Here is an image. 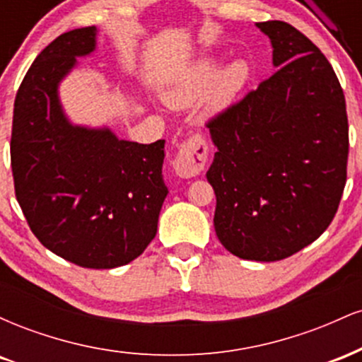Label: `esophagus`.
Masks as SVG:
<instances>
[{
    "label": "esophagus",
    "instance_id": "1",
    "mask_svg": "<svg viewBox=\"0 0 362 362\" xmlns=\"http://www.w3.org/2000/svg\"><path fill=\"white\" fill-rule=\"evenodd\" d=\"M207 143L202 134H192L178 146V155L173 161V170L178 177L192 178L197 177L206 168Z\"/></svg>",
    "mask_w": 362,
    "mask_h": 362
}]
</instances>
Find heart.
Returning a JSON list of instances; mask_svg holds the SVG:
<instances>
[{"label":"heart","instance_id":"b5f03b06","mask_svg":"<svg viewBox=\"0 0 362 362\" xmlns=\"http://www.w3.org/2000/svg\"><path fill=\"white\" fill-rule=\"evenodd\" d=\"M221 62L214 57L194 62L192 66L180 73L165 90V98L175 107L192 105L199 102L211 88V109L221 110L235 100L236 95L247 85L250 69L245 61L231 62L228 68L219 71Z\"/></svg>","mask_w":362,"mask_h":362}]
</instances>
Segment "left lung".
Segmentation results:
<instances>
[{
    "mask_svg": "<svg viewBox=\"0 0 362 362\" xmlns=\"http://www.w3.org/2000/svg\"><path fill=\"white\" fill-rule=\"evenodd\" d=\"M257 27L277 71L207 122L218 151L206 177L223 247L276 262L313 243L337 213L349 124L342 86L317 45L279 20Z\"/></svg>",
    "mask_w": 362,
    "mask_h": 362,
    "instance_id": "1",
    "label": "left lung"
}]
</instances>
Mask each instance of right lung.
I'll return each instance as SVG.
<instances>
[{
	"mask_svg": "<svg viewBox=\"0 0 362 362\" xmlns=\"http://www.w3.org/2000/svg\"><path fill=\"white\" fill-rule=\"evenodd\" d=\"M95 45L97 28H76L35 57L15 98L11 170L16 201L45 248L80 267L114 269L156 235L168 194L165 139L139 144L69 122L57 88Z\"/></svg>",
	"mask_w": 362,
	"mask_h": 362,
	"instance_id": "1",
	"label": "right lung"
}]
</instances>
